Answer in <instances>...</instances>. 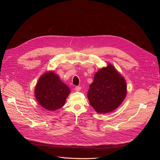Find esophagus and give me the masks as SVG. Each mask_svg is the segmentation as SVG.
Masks as SVG:
<instances>
[{
  "instance_id": "esophagus-1",
  "label": "esophagus",
  "mask_w": 160,
  "mask_h": 160,
  "mask_svg": "<svg viewBox=\"0 0 160 160\" xmlns=\"http://www.w3.org/2000/svg\"><path fill=\"white\" fill-rule=\"evenodd\" d=\"M81 88L80 86L75 87V91H81Z\"/></svg>"
}]
</instances>
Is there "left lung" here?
Masks as SVG:
<instances>
[{"label":"left lung","mask_w":160,"mask_h":160,"mask_svg":"<svg viewBox=\"0 0 160 160\" xmlns=\"http://www.w3.org/2000/svg\"><path fill=\"white\" fill-rule=\"evenodd\" d=\"M127 94L126 82L112 65L99 69L88 93L89 103L99 113L117 109Z\"/></svg>","instance_id":"left-lung-1"}]
</instances>
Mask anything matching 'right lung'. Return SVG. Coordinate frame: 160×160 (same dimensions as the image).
<instances>
[{"label": "right lung", "mask_w": 160, "mask_h": 160, "mask_svg": "<svg viewBox=\"0 0 160 160\" xmlns=\"http://www.w3.org/2000/svg\"><path fill=\"white\" fill-rule=\"evenodd\" d=\"M70 92L69 87L62 83L59 76L49 71L38 79L35 95L41 107L49 111H55L65 105Z\"/></svg>", "instance_id": "add662e5"}]
</instances>
